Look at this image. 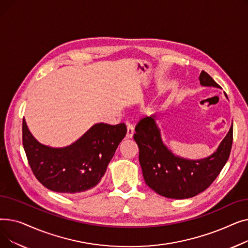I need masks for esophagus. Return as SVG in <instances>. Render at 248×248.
<instances>
[{
  "instance_id": "obj_1",
  "label": "esophagus",
  "mask_w": 248,
  "mask_h": 248,
  "mask_svg": "<svg viewBox=\"0 0 248 248\" xmlns=\"http://www.w3.org/2000/svg\"><path fill=\"white\" fill-rule=\"evenodd\" d=\"M135 133V127L131 124H126V138L127 139H132Z\"/></svg>"
}]
</instances>
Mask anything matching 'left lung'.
<instances>
[{
	"label": "left lung",
	"instance_id": "obj_1",
	"mask_svg": "<svg viewBox=\"0 0 248 248\" xmlns=\"http://www.w3.org/2000/svg\"><path fill=\"white\" fill-rule=\"evenodd\" d=\"M199 80L203 86L221 88L205 71L200 73ZM134 139L140 149L139 160L146 184L161 196L187 199L209 187L225 166L232 147L233 125L216 152L200 160L181 158L169 150L155 114L138 123Z\"/></svg>",
	"mask_w": 248,
	"mask_h": 248
}]
</instances>
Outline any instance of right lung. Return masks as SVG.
<instances>
[{
    "label": "right lung",
    "mask_w": 248,
    "mask_h": 248,
    "mask_svg": "<svg viewBox=\"0 0 248 248\" xmlns=\"http://www.w3.org/2000/svg\"><path fill=\"white\" fill-rule=\"evenodd\" d=\"M23 147L31 170L47 189L64 194L95 187L125 137L124 124H95L70 146L51 148L39 142L23 120Z\"/></svg>",
    "instance_id": "add662e5"
}]
</instances>
